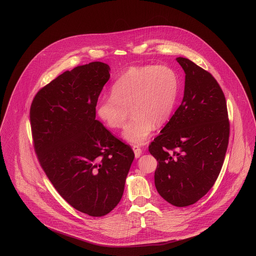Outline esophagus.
Here are the masks:
<instances>
[{
  "label": "esophagus",
  "mask_w": 256,
  "mask_h": 256,
  "mask_svg": "<svg viewBox=\"0 0 256 256\" xmlns=\"http://www.w3.org/2000/svg\"><path fill=\"white\" fill-rule=\"evenodd\" d=\"M132 148H133V150H134L135 158H138L142 154V148H141L139 146H136V145H134Z\"/></svg>",
  "instance_id": "34e87169"
}]
</instances>
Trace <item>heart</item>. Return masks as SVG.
I'll return each mask as SVG.
<instances>
[{
	"mask_svg": "<svg viewBox=\"0 0 256 256\" xmlns=\"http://www.w3.org/2000/svg\"><path fill=\"white\" fill-rule=\"evenodd\" d=\"M176 73L166 66L129 68L111 86V96H102L96 106L98 116L108 127L124 126L129 108L132 118L123 138L142 145L156 125H164L170 117L178 96Z\"/></svg>",
	"mask_w": 256,
	"mask_h": 256,
	"instance_id": "1",
	"label": "heart"
}]
</instances>
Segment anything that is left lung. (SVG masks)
<instances>
[{
	"instance_id": "8db88e82",
	"label": "left lung",
	"mask_w": 256,
	"mask_h": 256,
	"mask_svg": "<svg viewBox=\"0 0 256 256\" xmlns=\"http://www.w3.org/2000/svg\"><path fill=\"white\" fill-rule=\"evenodd\" d=\"M182 102L148 146L158 160L154 185L176 207L196 203L214 185L230 136L224 92L215 78L187 58Z\"/></svg>"
}]
</instances>
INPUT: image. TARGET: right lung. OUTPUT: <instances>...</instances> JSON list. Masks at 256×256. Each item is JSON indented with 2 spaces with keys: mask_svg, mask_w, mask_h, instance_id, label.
Listing matches in <instances>:
<instances>
[{
  "mask_svg": "<svg viewBox=\"0 0 256 256\" xmlns=\"http://www.w3.org/2000/svg\"><path fill=\"white\" fill-rule=\"evenodd\" d=\"M110 71L102 62L66 71L37 92L30 108L40 166L58 193L92 217L117 206L135 158L131 146L96 119Z\"/></svg>",
  "mask_w": 256,
  "mask_h": 256,
  "instance_id": "obj_1",
  "label": "right lung"
}]
</instances>
